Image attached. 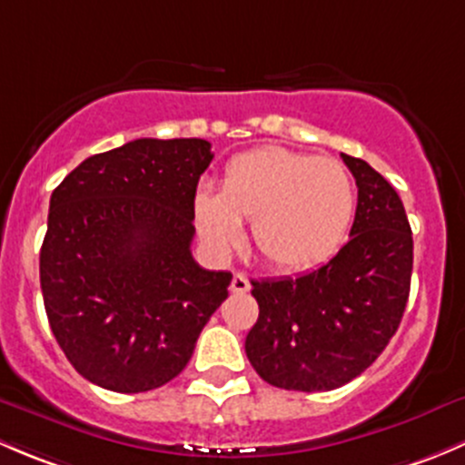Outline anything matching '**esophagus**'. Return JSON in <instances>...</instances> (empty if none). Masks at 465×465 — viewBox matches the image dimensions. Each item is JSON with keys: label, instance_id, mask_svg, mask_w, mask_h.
Returning <instances> with one entry per match:
<instances>
[{"label": "esophagus", "instance_id": "1", "mask_svg": "<svg viewBox=\"0 0 465 465\" xmlns=\"http://www.w3.org/2000/svg\"><path fill=\"white\" fill-rule=\"evenodd\" d=\"M231 291L232 293H248V291H251V282H248V277L243 275V272H234Z\"/></svg>", "mask_w": 465, "mask_h": 465}]
</instances>
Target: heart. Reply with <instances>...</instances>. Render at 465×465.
Wrapping results in <instances>:
<instances>
[{
	"label": "heart",
	"instance_id": "obj_1",
	"mask_svg": "<svg viewBox=\"0 0 465 465\" xmlns=\"http://www.w3.org/2000/svg\"><path fill=\"white\" fill-rule=\"evenodd\" d=\"M356 193L342 163L286 147H257L226 165L222 193L201 188L194 223L213 252L242 239V222L262 262L298 272L327 262L351 226Z\"/></svg>",
	"mask_w": 465,
	"mask_h": 465
}]
</instances>
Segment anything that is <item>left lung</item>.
Here are the masks:
<instances>
[{
  "label": "left lung",
  "instance_id": "left-lung-1",
  "mask_svg": "<svg viewBox=\"0 0 465 465\" xmlns=\"http://www.w3.org/2000/svg\"><path fill=\"white\" fill-rule=\"evenodd\" d=\"M358 185L351 239L315 271L252 282L260 318L246 356L271 385L329 391L361 376L399 329L414 242L403 201L362 159L342 154Z\"/></svg>",
  "mask_w": 465,
  "mask_h": 465
}]
</instances>
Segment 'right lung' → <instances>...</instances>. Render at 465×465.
<instances>
[{"label":"right lung","instance_id":"right-lung-1","mask_svg":"<svg viewBox=\"0 0 465 465\" xmlns=\"http://www.w3.org/2000/svg\"><path fill=\"white\" fill-rule=\"evenodd\" d=\"M203 138H138L89 156L51 194L40 284L78 374L123 394L179 376L232 275L194 262Z\"/></svg>","mask_w":465,"mask_h":465}]
</instances>
